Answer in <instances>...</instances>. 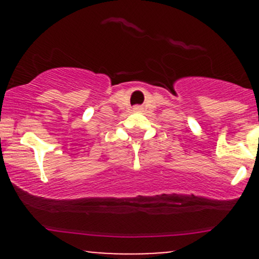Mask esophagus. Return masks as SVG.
Segmentation results:
<instances>
[{"mask_svg":"<svg viewBox=\"0 0 259 259\" xmlns=\"http://www.w3.org/2000/svg\"><path fill=\"white\" fill-rule=\"evenodd\" d=\"M134 111H135V112L141 111V106H135V107H134Z\"/></svg>","mask_w":259,"mask_h":259,"instance_id":"obj_1","label":"esophagus"}]
</instances>
